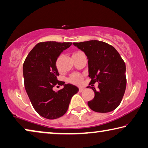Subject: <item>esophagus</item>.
<instances>
[{
	"instance_id": "obj_1",
	"label": "esophagus",
	"mask_w": 148,
	"mask_h": 148,
	"mask_svg": "<svg viewBox=\"0 0 148 148\" xmlns=\"http://www.w3.org/2000/svg\"><path fill=\"white\" fill-rule=\"evenodd\" d=\"M84 88H80L79 91V92H82L84 91Z\"/></svg>"
}]
</instances>
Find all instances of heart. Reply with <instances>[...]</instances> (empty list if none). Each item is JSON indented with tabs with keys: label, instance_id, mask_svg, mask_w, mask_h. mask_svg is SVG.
<instances>
[{
	"label": "heart",
	"instance_id": "b5f03b06",
	"mask_svg": "<svg viewBox=\"0 0 148 148\" xmlns=\"http://www.w3.org/2000/svg\"><path fill=\"white\" fill-rule=\"evenodd\" d=\"M80 53H81V52L79 51V52H75L73 54V56L79 54ZM83 77L81 74L75 73H73L69 76V77L68 78V82L73 84L79 85V84L82 83V81H83Z\"/></svg>",
	"mask_w": 148,
	"mask_h": 148
}]
</instances>
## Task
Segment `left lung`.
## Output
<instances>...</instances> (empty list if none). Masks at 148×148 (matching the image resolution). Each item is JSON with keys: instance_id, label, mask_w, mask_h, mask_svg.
I'll use <instances>...</instances> for the list:
<instances>
[{"instance_id": "left-lung-1", "label": "left lung", "mask_w": 148, "mask_h": 148, "mask_svg": "<svg viewBox=\"0 0 148 148\" xmlns=\"http://www.w3.org/2000/svg\"><path fill=\"white\" fill-rule=\"evenodd\" d=\"M88 58L89 85L94 92L93 100L88 101L92 110L108 113L115 110L124 96L127 78L126 65L115 48L102 41L92 40L73 43ZM99 83L98 90L93 86Z\"/></svg>"}]
</instances>
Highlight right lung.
<instances>
[{
    "label": "right lung",
    "mask_w": 148,
    "mask_h": 148,
    "mask_svg": "<svg viewBox=\"0 0 148 148\" xmlns=\"http://www.w3.org/2000/svg\"><path fill=\"white\" fill-rule=\"evenodd\" d=\"M71 42L47 41L35 46L23 65L24 85L33 108L40 116L55 119L64 115L74 94L79 88L71 84L58 81L56 61L60 54L71 45ZM64 85L56 92L53 87Z\"/></svg>",
    "instance_id": "1"
}]
</instances>
